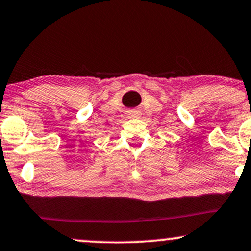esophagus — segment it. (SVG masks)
<instances>
[{
    "label": "esophagus",
    "mask_w": 251,
    "mask_h": 251,
    "mask_svg": "<svg viewBox=\"0 0 251 251\" xmlns=\"http://www.w3.org/2000/svg\"><path fill=\"white\" fill-rule=\"evenodd\" d=\"M139 114H140V111H138V110H131L128 112L129 118H135V117H138Z\"/></svg>",
    "instance_id": "obj_1"
}]
</instances>
